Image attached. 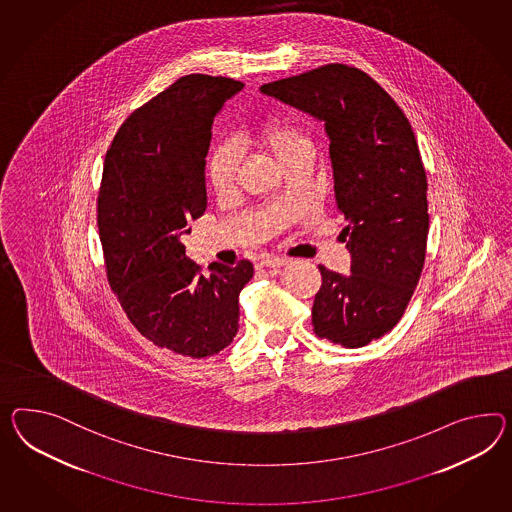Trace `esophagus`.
Wrapping results in <instances>:
<instances>
[{
    "instance_id": "obj_1",
    "label": "esophagus",
    "mask_w": 512,
    "mask_h": 512,
    "mask_svg": "<svg viewBox=\"0 0 512 512\" xmlns=\"http://www.w3.org/2000/svg\"><path fill=\"white\" fill-rule=\"evenodd\" d=\"M260 265L267 267V269H280V267L288 265V260L286 258H263Z\"/></svg>"
}]
</instances>
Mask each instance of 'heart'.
<instances>
[{"instance_id": "b5f03b06", "label": "heart", "mask_w": 512, "mask_h": 512, "mask_svg": "<svg viewBox=\"0 0 512 512\" xmlns=\"http://www.w3.org/2000/svg\"><path fill=\"white\" fill-rule=\"evenodd\" d=\"M254 143L271 152L282 167L301 156H312L314 150L308 133L288 118L267 122L254 135ZM237 167L239 158L234 146L217 145L211 148L206 159V180L217 197H228L234 191Z\"/></svg>"}]
</instances>
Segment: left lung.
Listing matches in <instances>:
<instances>
[{
  "label": "left lung",
  "mask_w": 512,
  "mask_h": 512,
  "mask_svg": "<svg viewBox=\"0 0 512 512\" xmlns=\"http://www.w3.org/2000/svg\"><path fill=\"white\" fill-rule=\"evenodd\" d=\"M260 91L325 122L351 275L319 265L312 325L319 338L364 347L399 323L425 262L427 176L412 126L354 66H319Z\"/></svg>",
  "instance_id": "8db88e82"
}]
</instances>
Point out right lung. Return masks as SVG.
I'll use <instances>...</instances> for the list:
<instances>
[{"label": "right lung", "instance_id": "right-lung-1", "mask_svg": "<svg viewBox=\"0 0 512 512\" xmlns=\"http://www.w3.org/2000/svg\"><path fill=\"white\" fill-rule=\"evenodd\" d=\"M243 83L189 74L135 109L105 154L98 230L109 286L133 327L161 349L204 358L239 328V293L254 275L185 256L182 236L204 215L211 124Z\"/></svg>", "mask_w": 512, "mask_h": 512}]
</instances>
